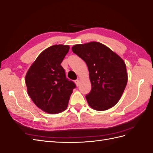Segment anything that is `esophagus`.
I'll use <instances>...</instances> for the list:
<instances>
[{
    "mask_svg": "<svg viewBox=\"0 0 153 153\" xmlns=\"http://www.w3.org/2000/svg\"><path fill=\"white\" fill-rule=\"evenodd\" d=\"M75 83H76V86H79V83H80V80H79V79H76V80H75Z\"/></svg>",
    "mask_w": 153,
    "mask_h": 153,
    "instance_id": "1",
    "label": "esophagus"
}]
</instances>
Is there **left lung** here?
<instances>
[{
    "instance_id": "1",
    "label": "left lung",
    "mask_w": 153,
    "mask_h": 153,
    "mask_svg": "<svg viewBox=\"0 0 153 153\" xmlns=\"http://www.w3.org/2000/svg\"><path fill=\"white\" fill-rule=\"evenodd\" d=\"M72 50L88 66L92 89L86 98L90 106L98 111L114 106L127 82L123 59L107 46L96 42L75 45Z\"/></svg>"
}]
</instances>
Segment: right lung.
<instances>
[{
	"mask_svg": "<svg viewBox=\"0 0 153 153\" xmlns=\"http://www.w3.org/2000/svg\"><path fill=\"white\" fill-rule=\"evenodd\" d=\"M69 46L55 45L43 51L26 76L27 93L37 107L49 114L66 110L76 85L66 77L61 65Z\"/></svg>",
	"mask_w": 153,
	"mask_h": 153,
	"instance_id": "obj_1",
	"label": "right lung"
}]
</instances>
